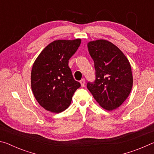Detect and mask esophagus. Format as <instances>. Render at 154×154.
<instances>
[{"label":"esophagus","instance_id":"1","mask_svg":"<svg viewBox=\"0 0 154 154\" xmlns=\"http://www.w3.org/2000/svg\"><path fill=\"white\" fill-rule=\"evenodd\" d=\"M85 79H82L80 81V83H81V85H82V87L85 86Z\"/></svg>","mask_w":154,"mask_h":154}]
</instances>
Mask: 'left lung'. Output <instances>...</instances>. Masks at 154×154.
Here are the masks:
<instances>
[{"mask_svg": "<svg viewBox=\"0 0 154 154\" xmlns=\"http://www.w3.org/2000/svg\"><path fill=\"white\" fill-rule=\"evenodd\" d=\"M94 62L96 80L87 88L101 107L107 111L118 109L129 96L133 84L131 66L123 52L105 39L88 43Z\"/></svg>", "mask_w": 154, "mask_h": 154, "instance_id": "1", "label": "left lung"}]
</instances>
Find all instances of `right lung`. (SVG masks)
I'll return each instance as SVG.
<instances>
[{"mask_svg": "<svg viewBox=\"0 0 154 154\" xmlns=\"http://www.w3.org/2000/svg\"><path fill=\"white\" fill-rule=\"evenodd\" d=\"M82 42L56 40L47 45L35 60L31 71V88L38 104L45 110L58 113L71 103L80 83L72 77L69 60Z\"/></svg>", "mask_w": 154, "mask_h": 154, "instance_id": "add662e5", "label": "right lung"}]
</instances>
